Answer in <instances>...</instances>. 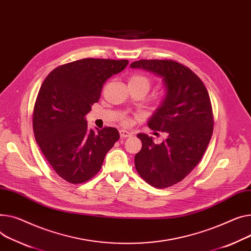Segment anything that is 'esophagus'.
Segmentation results:
<instances>
[{"instance_id": "34e87169", "label": "esophagus", "mask_w": 251, "mask_h": 251, "mask_svg": "<svg viewBox=\"0 0 251 251\" xmlns=\"http://www.w3.org/2000/svg\"><path fill=\"white\" fill-rule=\"evenodd\" d=\"M131 135H132L131 132H129L127 130H124V129L120 130V136H121V138H127V137H130Z\"/></svg>"}]
</instances>
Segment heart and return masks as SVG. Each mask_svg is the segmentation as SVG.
Segmentation results:
<instances>
[{"label": "heart", "instance_id": "obj_1", "mask_svg": "<svg viewBox=\"0 0 251 251\" xmlns=\"http://www.w3.org/2000/svg\"><path fill=\"white\" fill-rule=\"evenodd\" d=\"M131 86L143 88L146 92H148L150 87H151V79L143 74L136 73L134 75H132L128 79V87H131ZM122 123L124 125H128L130 123V120L124 118L122 119Z\"/></svg>", "mask_w": 251, "mask_h": 251}]
</instances>
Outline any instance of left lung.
Returning <instances> with one entry per match:
<instances>
[{
    "label": "left lung",
    "instance_id": "1",
    "mask_svg": "<svg viewBox=\"0 0 251 251\" xmlns=\"http://www.w3.org/2000/svg\"><path fill=\"white\" fill-rule=\"evenodd\" d=\"M162 77L165 95L147 125L166 132L155 144L139 133L142 148L135 155L139 176L157 189L172 187L185 178L201 160L213 133V112L208 91L195 73L171 59H141L130 64Z\"/></svg>",
    "mask_w": 251,
    "mask_h": 251
}]
</instances>
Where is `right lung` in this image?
I'll return each mask as SVG.
<instances>
[{"label":"right lung","mask_w":251,"mask_h":251,"mask_svg":"<svg viewBox=\"0 0 251 251\" xmlns=\"http://www.w3.org/2000/svg\"><path fill=\"white\" fill-rule=\"evenodd\" d=\"M128 60L83 58L58 66L44 79L33 111L37 144L54 172L71 183L91 179L120 138L116 128H88L86 115L102 87Z\"/></svg>","instance_id":"right-lung-1"}]
</instances>
